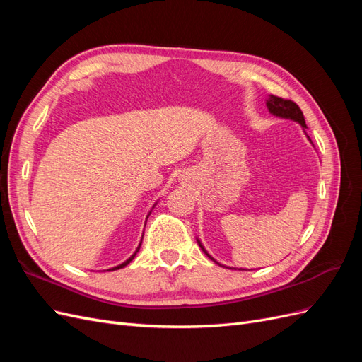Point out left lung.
Here are the masks:
<instances>
[{"label": "left lung", "mask_w": 362, "mask_h": 362, "mask_svg": "<svg viewBox=\"0 0 362 362\" xmlns=\"http://www.w3.org/2000/svg\"><path fill=\"white\" fill-rule=\"evenodd\" d=\"M266 105H267L269 112H270L273 116H278V117H282V119H290V120H294V122H298V124L302 127L303 133L306 134V128H308V127H306V124H305L303 113H302V110H300L298 104L290 101V100H284V98H279V96H275V95H269L267 101H266ZM306 137H308V136H306ZM308 140L311 141L310 137H308ZM198 243H199L201 249L205 252V255L210 257L214 262H217V261L205 250V247L202 246V243L199 242V240H198ZM217 264H218V262H217ZM240 270H245V269H240Z\"/></svg>", "instance_id": "1"}]
</instances>
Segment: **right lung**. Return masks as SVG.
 Listing matches in <instances>:
<instances>
[{"instance_id":"right-lung-1","label":"right lung","mask_w":362,"mask_h":362,"mask_svg":"<svg viewBox=\"0 0 362 362\" xmlns=\"http://www.w3.org/2000/svg\"><path fill=\"white\" fill-rule=\"evenodd\" d=\"M156 205H157V204H156ZM156 205H154V206H156ZM154 206H152V208H154ZM151 211H152V210H151ZM149 214H151V213H149ZM149 214H148V216H149ZM141 238H144V237H141ZM140 245H141V242H140ZM140 245H139V247L136 249V252H134V254H133V255H131V257H129V258H128L127 261H124V262H122V264H119V266H116V267H113V269H108V270H117V269H122V267H125L127 264H129V262L134 259L136 254H137V252H139V249H140Z\"/></svg>"}]
</instances>
